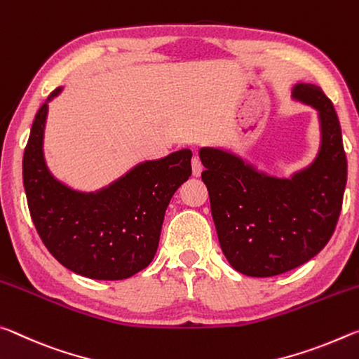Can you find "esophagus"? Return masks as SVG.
I'll return each instance as SVG.
<instances>
[{
  "label": "esophagus",
  "mask_w": 359,
  "mask_h": 359,
  "mask_svg": "<svg viewBox=\"0 0 359 359\" xmlns=\"http://www.w3.org/2000/svg\"><path fill=\"white\" fill-rule=\"evenodd\" d=\"M202 170H203V165H202L201 157L194 156L192 157V173H194V176H201Z\"/></svg>",
  "instance_id": "esophagus-1"
}]
</instances>
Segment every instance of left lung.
<instances>
[{"label": "left lung", "mask_w": 359, "mask_h": 359, "mask_svg": "<svg viewBox=\"0 0 359 359\" xmlns=\"http://www.w3.org/2000/svg\"><path fill=\"white\" fill-rule=\"evenodd\" d=\"M292 97L318 111L321 148L291 180L257 172L231 152L201 149L221 250L248 277H273L312 259L332 237L342 210L346 156L336 109L318 86L297 84Z\"/></svg>", "instance_id": "left-lung-1"}]
</instances>
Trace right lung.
Wrapping results in <instances>:
<instances>
[{
    "mask_svg": "<svg viewBox=\"0 0 359 359\" xmlns=\"http://www.w3.org/2000/svg\"><path fill=\"white\" fill-rule=\"evenodd\" d=\"M46 116L47 103L34 117L23 152V186L41 240L62 266L82 277H132L156 255L170 198L192 173V152L176 151L161 161L140 163L100 192H76L58 183L46 167Z\"/></svg>",
    "mask_w": 359,
    "mask_h": 359,
    "instance_id": "add662e5",
    "label": "right lung"
}]
</instances>
